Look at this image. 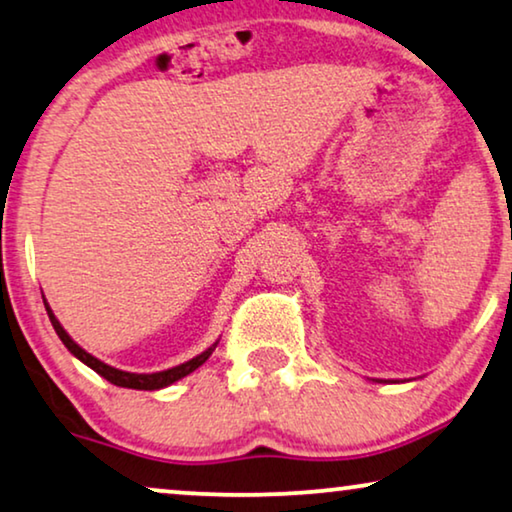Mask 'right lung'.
<instances>
[{
    "label": "right lung",
    "mask_w": 512,
    "mask_h": 512,
    "mask_svg": "<svg viewBox=\"0 0 512 512\" xmlns=\"http://www.w3.org/2000/svg\"><path fill=\"white\" fill-rule=\"evenodd\" d=\"M46 312H48V319H51V324L55 328V333H58V338L65 342V347L72 352L76 359L86 363V366H90L95 370L97 375H102L104 380H109L111 384H116V387H125V389H163V387H170L172 382L181 380V377H186L188 373H193L195 368H200L202 363H205L209 356H212V352L216 349V342L209 349H205V352L195 356V359L181 363V366H174L170 370H163V373H151V375H139V373H125V370H118V368H111L107 366V363H102L100 359H95L93 354H88L86 349H81L76 342L69 338V335L65 333V328L60 326V321L55 319V314L51 312V307L46 305Z\"/></svg>",
    "instance_id": "right-lung-1"
}]
</instances>
